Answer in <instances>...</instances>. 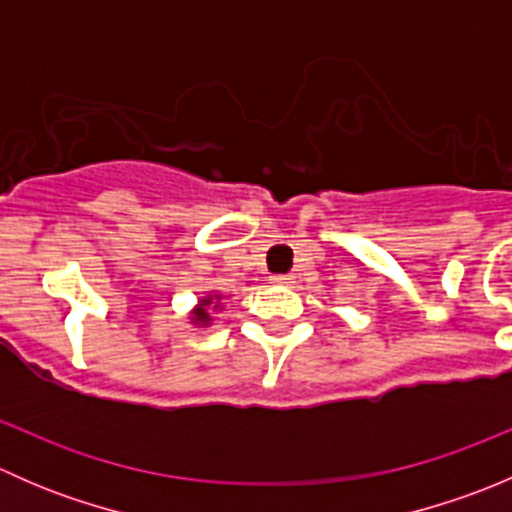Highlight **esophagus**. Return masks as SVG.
<instances>
[{
	"instance_id": "1",
	"label": "esophagus",
	"mask_w": 512,
	"mask_h": 512,
	"mask_svg": "<svg viewBox=\"0 0 512 512\" xmlns=\"http://www.w3.org/2000/svg\"><path fill=\"white\" fill-rule=\"evenodd\" d=\"M272 282H277V285H292L294 277L292 275H275L272 277Z\"/></svg>"
}]
</instances>
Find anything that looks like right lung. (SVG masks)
I'll use <instances>...</instances> for the list:
<instances>
[{
  "mask_svg": "<svg viewBox=\"0 0 512 512\" xmlns=\"http://www.w3.org/2000/svg\"><path fill=\"white\" fill-rule=\"evenodd\" d=\"M208 304H213V297H205V299H200V307L195 309V312H193V319H195V322H198V324H208V322H210ZM215 307H218V304H215Z\"/></svg>",
  "mask_w": 512,
  "mask_h": 512,
  "instance_id": "1",
  "label": "right lung"
}]
</instances>
